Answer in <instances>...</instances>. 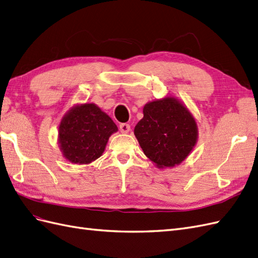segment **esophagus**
I'll list each match as a JSON object with an SVG mask.
<instances>
[{
  "mask_svg": "<svg viewBox=\"0 0 258 258\" xmlns=\"http://www.w3.org/2000/svg\"><path fill=\"white\" fill-rule=\"evenodd\" d=\"M120 131H121V133H124V134H126V133H128V132L131 131V126L128 124H126V123H122V124H120Z\"/></svg>",
  "mask_w": 258,
  "mask_h": 258,
  "instance_id": "1",
  "label": "esophagus"
}]
</instances>
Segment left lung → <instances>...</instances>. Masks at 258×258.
<instances>
[{
	"label": "left lung",
	"instance_id": "obj_1",
	"mask_svg": "<svg viewBox=\"0 0 258 258\" xmlns=\"http://www.w3.org/2000/svg\"><path fill=\"white\" fill-rule=\"evenodd\" d=\"M144 117L134 134L141 147L158 168L180 164L197 142L195 118L177 99L167 97L145 104Z\"/></svg>",
	"mask_w": 258,
	"mask_h": 258
}]
</instances>
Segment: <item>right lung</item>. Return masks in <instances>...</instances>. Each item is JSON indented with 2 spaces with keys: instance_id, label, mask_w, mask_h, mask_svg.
Listing matches in <instances>:
<instances>
[{
  "instance_id": "add662e5",
  "label": "right lung",
  "mask_w": 258,
  "mask_h": 258,
  "mask_svg": "<svg viewBox=\"0 0 258 258\" xmlns=\"http://www.w3.org/2000/svg\"><path fill=\"white\" fill-rule=\"evenodd\" d=\"M117 126L95 103L78 104L64 115L58 126V144L72 163L87 164L98 159Z\"/></svg>"
}]
</instances>
